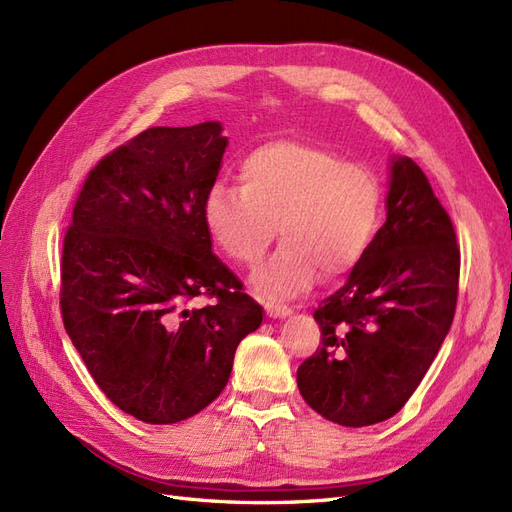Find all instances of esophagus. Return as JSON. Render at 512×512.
<instances>
[{
    "instance_id": "obj_1",
    "label": "esophagus",
    "mask_w": 512,
    "mask_h": 512,
    "mask_svg": "<svg viewBox=\"0 0 512 512\" xmlns=\"http://www.w3.org/2000/svg\"><path fill=\"white\" fill-rule=\"evenodd\" d=\"M265 309H267V314H269L271 318H286V316H290V312H292V309H290L288 305L275 303V301H269V303L265 305Z\"/></svg>"
}]
</instances>
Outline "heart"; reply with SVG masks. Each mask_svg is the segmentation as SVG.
Masks as SVG:
<instances>
[{
	"instance_id": "b5f03b06",
	"label": "heart",
	"mask_w": 512,
	"mask_h": 512,
	"mask_svg": "<svg viewBox=\"0 0 512 512\" xmlns=\"http://www.w3.org/2000/svg\"><path fill=\"white\" fill-rule=\"evenodd\" d=\"M243 188L213 183L205 224L237 265L256 267L282 235V250L254 275L269 297H292L339 282L361 265L382 220V185L369 168L307 143L280 141L252 151Z\"/></svg>"
}]
</instances>
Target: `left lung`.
Wrapping results in <instances>:
<instances>
[{
  "label": "left lung",
  "instance_id": "obj_1",
  "mask_svg": "<svg viewBox=\"0 0 512 512\" xmlns=\"http://www.w3.org/2000/svg\"><path fill=\"white\" fill-rule=\"evenodd\" d=\"M459 267L453 222L429 179L410 158H395L384 226L314 312L320 346L297 371L307 406L344 427L397 414L451 329Z\"/></svg>",
  "mask_w": 512,
  "mask_h": 512
}]
</instances>
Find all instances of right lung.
<instances>
[{
    "instance_id": "obj_1",
    "label": "right lung",
    "mask_w": 512,
    "mask_h": 512,
    "mask_svg": "<svg viewBox=\"0 0 512 512\" xmlns=\"http://www.w3.org/2000/svg\"><path fill=\"white\" fill-rule=\"evenodd\" d=\"M226 145L218 121L130 138L89 170L64 237V327L102 393L151 425L207 408L262 322L205 224Z\"/></svg>"
}]
</instances>
